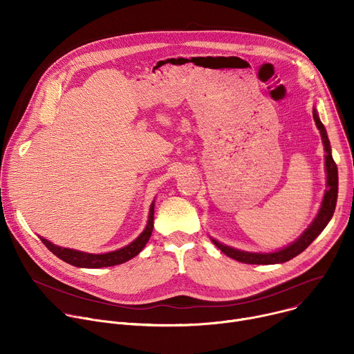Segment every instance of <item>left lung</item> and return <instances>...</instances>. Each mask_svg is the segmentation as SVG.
Masks as SVG:
<instances>
[{
  "label": "left lung",
  "mask_w": 354,
  "mask_h": 354,
  "mask_svg": "<svg viewBox=\"0 0 354 354\" xmlns=\"http://www.w3.org/2000/svg\"><path fill=\"white\" fill-rule=\"evenodd\" d=\"M313 116H314L317 127L321 131L322 142H324V147L326 151L325 165H326V185H328V190L324 196L322 206H321V210H319L317 218L310 225V228L304 234H302L294 243H291L290 246H287L284 249H280L279 252H273V254H249V252H243V250H238V249L225 246V245L217 242L216 239H213L214 245L218 249H221V252H224L227 257H230L238 262L248 263V265H273V263L287 262V261L295 258L297 255H299L302 250H306L330 221V218L335 213L336 200H337V167L332 158L330 144L328 140L326 130H325L324 124L321 123L315 109L313 111Z\"/></svg>",
  "instance_id": "1"
}]
</instances>
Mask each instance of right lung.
I'll list each match as a JSON object with an SVG mask.
<instances>
[{
  "instance_id": "right-lung-1",
  "label": "right lung",
  "mask_w": 354,
  "mask_h": 354,
  "mask_svg": "<svg viewBox=\"0 0 354 354\" xmlns=\"http://www.w3.org/2000/svg\"><path fill=\"white\" fill-rule=\"evenodd\" d=\"M153 227H154V203L151 205L147 227L140 234V236L137 239H134L130 245H127V246H124L119 250L109 252V254H102V255L85 254V252L56 246V245H53L52 242H48L44 238H40V241L46 245V248L50 252H52V254H55L57 258H60L62 261H64V262H67L73 266L97 269V268H108V266H116V265L124 263V262L130 261L131 258H134L136 255H138L141 249L148 242V239L151 236V232H153Z\"/></svg>"
}]
</instances>
